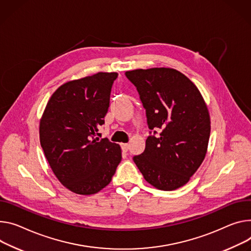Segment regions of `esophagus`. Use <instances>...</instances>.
Masks as SVG:
<instances>
[{
	"mask_svg": "<svg viewBox=\"0 0 251 251\" xmlns=\"http://www.w3.org/2000/svg\"><path fill=\"white\" fill-rule=\"evenodd\" d=\"M128 149H129V144H127V143L122 144V150H123V152H127Z\"/></svg>",
	"mask_w": 251,
	"mask_h": 251,
	"instance_id": "1",
	"label": "esophagus"
}]
</instances>
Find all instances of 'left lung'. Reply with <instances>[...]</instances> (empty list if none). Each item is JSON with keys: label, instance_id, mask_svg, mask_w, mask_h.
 Returning a JSON list of instances; mask_svg holds the SVG:
<instances>
[{"label": "left lung", "instance_id": "obj_1", "mask_svg": "<svg viewBox=\"0 0 251 251\" xmlns=\"http://www.w3.org/2000/svg\"><path fill=\"white\" fill-rule=\"evenodd\" d=\"M146 109L150 130L142 154L133 160L149 184L170 191L185 185L207 152L210 116L198 88L172 68L127 71ZM156 134V131H154Z\"/></svg>", "mask_w": 251, "mask_h": 251}]
</instances>
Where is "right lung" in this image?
Segmentation results:
<instances>
[{
	"label": "right lung",
	"mask_w": 251,
	"mask_h": 251,
	"mask_svg": "<svg viewBox=\"0 0 251 251\" xmlns=\"http://www.w3.org/2000/svg\"><path fill=\"white\" fill-rule=\"evenodd\" d=\"M117 76L98 72L66 82L53 93L40 120V143L49 165L76 194H95L106 187L122 159L118 144L94 138L100 135Z\"/></svg>",
	"instance_id": "1"
}]
</instances>
